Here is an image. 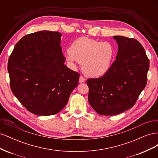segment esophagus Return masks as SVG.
<instances>
[{
    "instance_id": "1",
    "label": "esophagus",
    "mask_w": 158,
    "mask_h": 158,
    "mask_svg": "<svg viewBox=\"0 0 158 158\" xmlns=\"http://www.w3.org/2000/svg\"><path fill=\"white\" fill-rule=\"evenodd\" d=\"M85 78H84V77H83L82 76H80V78H79V82H80V83L84 82H85Z\"/></svg>"
}]
</instances>
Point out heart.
I'll return each instance as SVG.
<instances>
[{
  "instance_id": "obj_1",
  "label": "heart",
  "mask_w": 158,
  "mask_h": 158,
  "mask_svg": "<svg viewBox=\"0 0 158 158\" xmlns=\"http://www.w3.org/2000/svg\"><path fill=\"white\" fill-rule=\"evenodd\" d=\"M115 49L111 43L100 42L82 37L75 40L69 48L66 59L70 64H82L84 73L89 77H100L111 69Z\"/></svg>"
}]
</instances>
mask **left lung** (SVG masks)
Returning a JSON list of instances; mask_svg holds the SVG:
<instances>
[{"instance_id":"1","label":"left lung","mask_w":158,"mask_h":158,"mask_svg":"<svg viewBox=\"0 0 158 158\" xmlns=\"http://www.w3.org/2000/svg\"><path fill=\"white\" fill-rule=\"evenodd\" d=\"M116 60L99 78L87 80L88 102L98 114L115 115L132 108L147 83L150 62L144 47L132 38L117 35Z\"/></svg>"}]
</instances>
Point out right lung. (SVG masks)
<instances>
[{"label":"right lung","instance_id":"obj_1","mask_svg":"<svg viewBox=\"0 0 158 158\" xmlns=\"http://www.w3.org/2000/svg\"><path fill=\"white\" fill-rule=\"evenodd\" d=\"M62 34L40 31L23 37L8 62L10 88L30 112L48 116L60 112L78 84L80 74L64 63Z\"/></svg>","mask_w":158,"mask_h":158}]
</instances>
